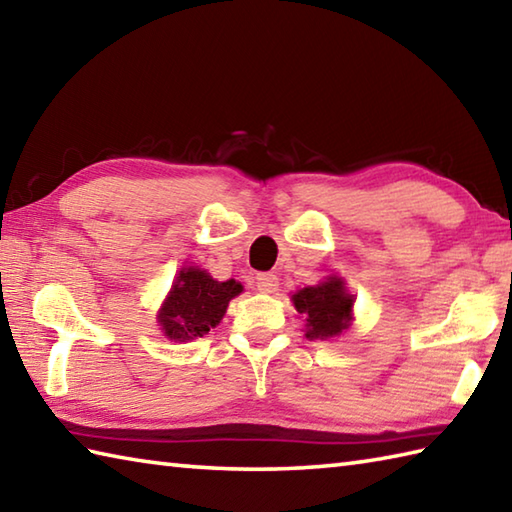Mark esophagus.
Segmentation results:
<instances>
[{
	"label": "esophagus",
	"mask_w": 512,
	"mask_h": 512,
	"mask_svg": "<svg viewBox=\"0 0 512 512\" xmlns=\"http://www.w3.org/2000/svg\"><path fill=\"white\" fill-rule=\"evenodd\" d=\"M256 289L263 294H274L278 289V278L274 274H258L256 276Z\"/></svg>",
	"instance_id": "34e87169"
}]
</instances>
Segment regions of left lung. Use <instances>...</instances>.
Returning a JSON list of instances; mask_svg holds the SVG:
<instances>
[{"label":"left lung","mask_w":512,"mask_h":512,"mask_svg":"<svg viewBox=\"0 0 512 512\" xmlns=\"http://www.w3.org/2000/svg\"><path fill=\"white\" fill-rule=\"evenodd\" d=\"M292 301L296 312L305 318V336L310 341L334 339L352 323L354 296L339 276H327L323 283L298 289Z\"/></svg>","instance_id":"8db88e82"}]
</instances>
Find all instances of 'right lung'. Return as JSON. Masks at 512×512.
<instances>
[{
    "label": "right lung",
    "instance_id": "1",
    "mask_svg": "<svg viewBox=\"0 0 512 512\" xmlns=\"http://www.w3.org/2000/svg\"><path fill=\"white\" fill-rule=\"evenodd\" d=\"M240 292L243 285L234 278L220 283L205 269L182 267L160 307L158 323L169 341H194L223 321L229 301Z\"/></svg>",
    "mask_w": 512,
    "mask_h": 512
}]
</instances>
